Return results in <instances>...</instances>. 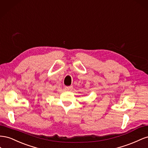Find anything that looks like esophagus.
Masks as SVG:
<instances>
[{
  "label": "esophagus",
  "instance_id": "1",
  "mask_svg": "<svg viewBox=\"0 0 148 148\" xmlns=\"http://www.w3.org/2000/svg\"><path fill=\"white\" fill-rule=\"evenodd\" d=\"M73 86H66L65 87V90L67 91H72L73 90Z\"/></svg>",
  "mask_w": 148,
  "mask_h": 148
}]
</instances>
